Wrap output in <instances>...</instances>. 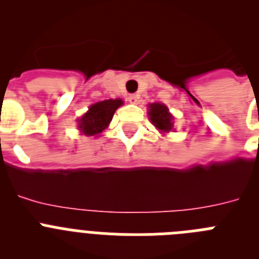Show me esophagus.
<instances>
[{
    "mask_svg": "<svg viewBox=\"0 0 259 259\" xmlns=\"http://www.w3.org/2000/svg\"><path fill=\"white\" fill-rule=\"evenodd\" d=\"M137 101H139V96L137 95H131L128 97V102L130 104H137Z\"/></svg>",
    "mask_w": 259,
    "mask_h": 259,
    "instance_id": "34e87169",
    "label": "esophagus"
}]
</instances>
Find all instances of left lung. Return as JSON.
Instances as JSON below:
<instances>
[{"instance_id": "8db88e82", "label": "left lung", "mask_w": 259, "mask_h": 259, "mask_svg": "<svg viewBox=\"0 0 259 259\" xmlns=\"http://www.w3.org/2000/svg\"><path fill=\"white\" fill-rule=\"evenodd\" d=\"M149 119L153 125L157 127L158 131H161L162 134H167L172 130V115L168 113L166 105L159 104V102H154V104H149Z\"/></svg>"}]
</instances>
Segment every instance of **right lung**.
Returning a JSON list of instances; mask_svg holds the SVG:
<instances>
[{
	"label": "right lung",
	"mask_w": 259,
	"mask_h": 259,
	"mask_svg": "<svg viewBox=\"0 0 259 259\" xmlns=\"http://www.w3.org/2000/svg\"><path fill=\"white\" fill-rule=\"evenodd\" d=\"M122 100H105L89 107V110L80 119H77V127L85 136H97L110 124L114 113L122 106Z\"/></svg>",
	"instance_id": "1"
}]
</instances>
